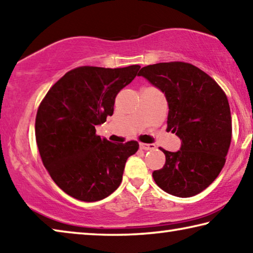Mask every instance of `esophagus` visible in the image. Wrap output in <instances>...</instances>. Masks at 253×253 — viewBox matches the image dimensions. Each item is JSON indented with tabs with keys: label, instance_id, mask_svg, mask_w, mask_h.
I'll return each mask as SVG.
<instances>
[{
	"label": "esophagus",
	"instance_id": "obj_1",
	"mask_svg": "<svg viewBox=\"0 0 253 253\" xmlns=\"http://www.w3.org/2000/svg\"><path fill=\"white\" fill-rule=\"evenodd\" d=\"M139 147L140 149H144V151H153V149L156 148V146L154 144H145V143H140Z\"/></svg>",
	"mask_w": 253,
	"mask_h": 253
}]
</instances>
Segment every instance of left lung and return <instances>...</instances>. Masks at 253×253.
Wrapping results in <instances>:
<instances>
[{
  "label": "left lung",
  "mask_w": 253,
  "mask_h": 253,
  "mask_svg": "<svg viewBox=\"0 0 253 253\" xmlns=\"http://www.w3.org/2000/svg\"><path fill=\"white\" fill-rule=\"evenodd\" d=\"M164 92L169 104L168 130L182 140L181 149L165 154V165L154 181L166 193L190 198L205 190L225 164L232 122L228 98L216 81L191 63L173 61L140 69Z\"/></svg>",
  "instance_id": "1"
}]
</instances>
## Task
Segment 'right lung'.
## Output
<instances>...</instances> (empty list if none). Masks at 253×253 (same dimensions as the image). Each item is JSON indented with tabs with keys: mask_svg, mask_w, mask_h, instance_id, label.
<instances>
[{
	"mask_svg": "<svg viewBox=\"0 0 253 253\" xmlns=\"http://www.w3.org/2000/svg\"><path fill=\"white\" fill-rule=\"evenodd\" d=\"M139 68H75L42 99L36 117L41 160L53 182L72 198L96 202L121 185L127 158L139 145L111 143L96 135L95 127L114 114L117 93Z\"/></svg>",
	"mask_w": 253,
	"mask_h": 253,
	"instance_id": "add662e5",
	"label": "right lung"
}]
</instances>
